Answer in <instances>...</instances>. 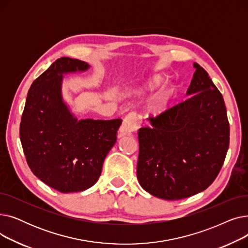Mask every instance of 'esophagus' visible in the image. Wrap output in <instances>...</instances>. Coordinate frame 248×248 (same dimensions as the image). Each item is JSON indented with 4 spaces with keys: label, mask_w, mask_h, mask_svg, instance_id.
<instances>
[{
    "label": "esophagus",
    "mask_w": 248,
    "mask_h": 248,
    "mask_svg": "<svg viewBox=\"0 0 248 248\" xmlns=\"http://www.w3.org/2000/svg\"><path fill=\"white\" fill-rule=\"evenodd\" d=\"M140 126V119L135 112H129L124 120L122 126L119 131V137H124L125 135H131L132 133L138 131Z\"/></svg>",
    "instance_id": "obj_1"
}]
</instances>
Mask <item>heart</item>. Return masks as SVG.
<instances>
[{
  "mask_svg": "<svg viewBox=\"0 0 248 248\" xmlns=\"http://www.w3.org/2000/svg\"><path fill=\"white\" fill-rule=\"evenodd\" d=\"M163 83H164L163 78H161L160 76H153L149 78L146 82L142 83L140 89L144 91H153L155 89H157L158 87H160ZM172 94H173V88H167L166 90L162 91V93L155 97V99L152 103V107H151L152 111L155 113L163 112L168 108V104L170 102Z\"/></svg>",
  "mask_w": 248,
  "mask_h": 248,
  "instance_id": "1",
  "label": "heart"
}]
</instances>
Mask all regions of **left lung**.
Listing matches in <instances>:
<instances>
[{
  "instance_id": "1",
  "label": "left lung",
  "mask_w": 248,
  "mask_h": 248,
  "mask_svg": "<svg viewBox=\"0 0 248 248\" xmlns=\"http://www.w3.org/2000/svg\"><path fill=\"white\" fill-rule=\"evenodd\" d=\"M185 101L150 117L139 129L137 176L141 188L165 200L184 199L209 187L229 147L224 99L199 64Z\"/></svg>"
}]
</instances>
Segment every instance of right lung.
Segmentation results:
<instances>
[{
  "label": "right lung",
  "mask_w": 248,
  "mask_h": 248,
  "mask_svg": "<svg viewBox=\"0 0 248 248\" xmlns=\"http://www.w3.org/2000/svg\"><path fill=\"white\" fill-rule=\"evenodd\" d=\"M84 61L62 57L32 83L20 124V140L33 174L62 193L93 187L116 141L122 120H78L62 96L63 74L83 72Z\"/></svg>",
  "instance_id": "1"
}]
</instances>
